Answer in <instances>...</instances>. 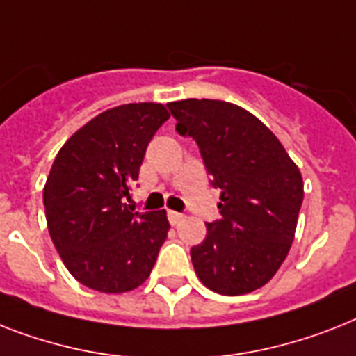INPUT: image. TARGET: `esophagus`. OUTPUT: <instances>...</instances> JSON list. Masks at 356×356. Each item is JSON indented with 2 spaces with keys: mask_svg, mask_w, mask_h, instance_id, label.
Instances as JSON below:
<instances>
[{
  "mask_svg": "<svg viewBox=\"0 0 356 356\" xmlns=\"http://www.w3.org/2000/svg\"><path fill=\"white\" fill-rule=\"evenodd\" d=\"M168 219H170V223H172V225H177V223H181V219H183V213L168 210Z\"/></svg>",
  "mask_w": 356,
  "mask_h": 356,
  "instance_id": "34e87169",
  "label": "esophagus"
}]
</instances>
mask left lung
Listing matches in <instances>:
<instances>
[{
	"mask_svg": "<svg viewBox=\"0 0 356 356\" xmlns=\"http://www.w3.org/2000/svg\"><path fill=\"white\" fill-rule=\"evenodd\" d=\"M168 108L221 190V219L207 223L204 241L190 250L195 274L218 294L252 293L287 258L303 201L302 173L276 135L236 104L186 98Z\"/></svg>",
	"mask_w": 356,
	"mask_h": 356,
	"instance_id": "8db88e82",
	"label": "left lung"
}]
</instances>
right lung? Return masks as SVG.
<instances>
[{"label": "right lung", "instance_id": "add662e5", "mask_svg": "<svg viewBox=\"0 0 356 356\" xmlns=\"http://www.w3.org/2000/svg\"><path fill=\"white\" fill-rule=\"evenodd\" d=\"M170 118L163 104L100 113L63 144L43 188L47 228L63 265L98 293L143 285L168 236L166 210L133 212L124 197L149 140Z\"/></svg>", "mask_w": 356, "mask_h": 356}]
</instances>
